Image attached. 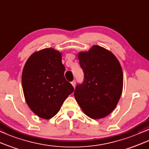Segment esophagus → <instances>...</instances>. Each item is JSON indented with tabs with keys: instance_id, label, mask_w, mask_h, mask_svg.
Listing matches in <instances>:
<instances>
[{
	"instance_id": "1",
	"label": "esophagus",
	"mask_w": 149,
	"mask_h": 149,
	"mask_svg": "<svg viewBox=\"0 0 149 149\" xmlns=\"http://www.w3.org/2000/svg\"><path fill=\"white\" fill-rule=\"evenodd\" d=\"M76 80H73V81H72V82H71V84H72V86L73 87H75V86H76Z\"/></svg>"
}]
</instances>
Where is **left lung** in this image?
I'll return each mask as SVG.
<instances>
[{"label": "left lung", "mask_w": 149, "mask_h": 149, "mask_svg": "<svg viewBox=\"0 0 149 149\" xmlns=\"http://www.w3.org/2000/svg\"><path fill=\"white\" fill-rule=\"evenodd\" d=\"M78 59L84 77L77 84L75 98L89 117L104 118L112 112L122 94L121 66L112 52L99 45L79 53Z\"/></svg>", "instance_id": "1"}]
</instances>
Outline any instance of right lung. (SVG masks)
I'll list each match as a JSON object with an SVG mask.
<instances>
[{
	"instance_id": "right-lung-1",
	"label": "right lung",
	"mask_w": 149,
	"mask_h": 149,
	"mask_svg": "<svg viewBox=\"0 0 149 149\" xmlns=\"http://www.w3.org/2000/svg\"><path fill=\"white\" fill-rule=\"evenodd\" d=\"M61 58L58 51L43 49L32 54L23 69L22 83L26 102L35 114L45 119L55 116L74 91L65 80Z\"/></svg>"
}]
</instances>
